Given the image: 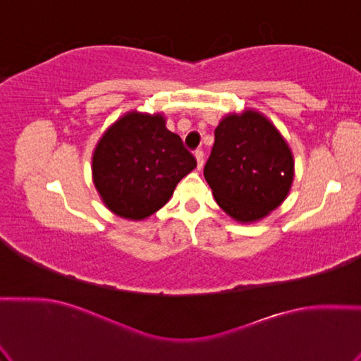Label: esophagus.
I'll return each mask as SVG.
<instances>
[{
    "label": "esophagus",
    "instance_id": "esophagus-1",
    "mask_svg": "<svg viewBox=\"0 0 361 361\" xmlns=\"http://www.w3.org/2000/svg\"><path fill=\"white\" fill-rule=\"evenodd\" d=\"M194 155H195V158H197L198 169H202V167H203V163H204V153H203V150H202V149H197V150L194 152Z\"/></svg>",
    "mask_w": 361,
    "mask_h": 361
}]
</instances>
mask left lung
<instances>
[{
	"label": "left lung",
	"instance_id": "left-lung-1",
	"mask_svg": "<svg viewBox=\"0 0 361 361\" xmlns=\"http://www.w3.org/2000/svg\"><path fill=\"white\" fill-rule=\"evenodd\" d=\"M204 178L217 204L247 224L268 216L286 200L293 183V155L262 114H228L216 128Z\"/></svg>",
	"mask_w": 361,
	"mask_h": 361
}]
</instances>
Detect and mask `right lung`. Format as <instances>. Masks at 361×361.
I'll use <instances>...</instances> for the list:
<instances>
[{
  "instance_id": "add662e5",
  "label": "right lung",
  "mask_w": 361,
  "mask_h": 361,
  "mask_svg": "<svg viewBox=\"0 0 361 361\" xmlns=\"http://www.w3.org/2000/svg\"><path fill=\"white\" fill-rule=\"evenodd\" d=\"M197 166L161 114L130 111L106 130L93 153L94 186L111 212L130 220L152 216Z\"/></svg>"
}]
</instances>
